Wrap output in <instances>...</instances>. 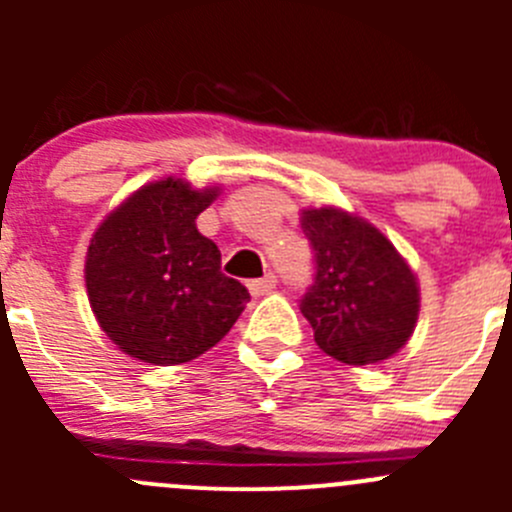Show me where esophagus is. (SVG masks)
<instances>
[{
	"label": "esophagus",
	"mask_w": 512,
	"mask_h": 512,
	"mask_svg": "<svg viewBox=\"0 0 512 512\" xmlns=\"http://www.w3.org/2000/svg\"><path fill=\"white\" fill-rule=\"evenodd\" d=\"M275 287H277V277L272 275V272H267V275L260 277V280H252L250 282V292L255 294V297H262V294H270Z\"/></svg>",
	"instance_id": "34e87169"
}]
</instances>
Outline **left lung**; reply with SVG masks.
Wrapping results in <instances>:
<instances>
[{
    "label": "left lung",
    "mask_w": 512,
    "mask_h": 512,
    "mask_svg": "<svg viewBox=\"0 0 512 512\" xmlns=\"http://www.w3.org/2000/svg\"><path fill=\"white\" fill-rule=\"evenodd\" d=\"M314 277L299 309L324 354L352 366L389 359L418 319L411 267L376 227L337 208L304 210Z\"/></svg>",
    "instance_id": "left-lung-1"
}]
</instances>
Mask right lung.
I'll use <instances>...</instances> for the list:
<instances>
[{"label":"right lung","mask_w":512,"mask_h":512,"mask_svg":"<svg viewBox=\"0 0 512 512\" xmlns=\"http://www.w3.org/2000/svg\"><path fill=\"white\" fill-rule=\"evenodd\" d=\"M218 188L185 180L146 185L94 232L86 289L98 324L133 359L185 364L213 349L250 302L220 270V250L195 220Z\"/></svg>","instance_id":"obj_1"}]
</instances>
